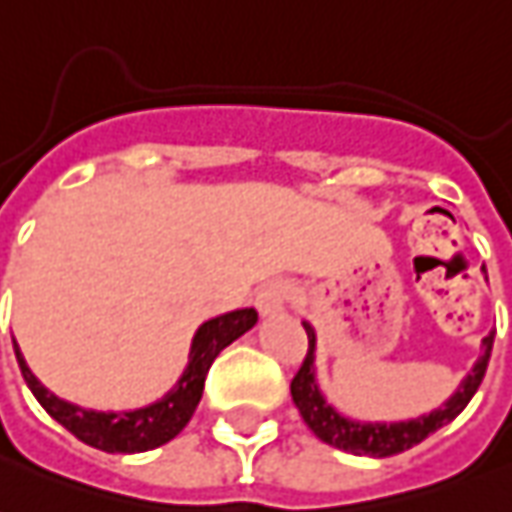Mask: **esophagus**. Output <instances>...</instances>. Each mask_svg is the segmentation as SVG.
<instances>
[{
	"label": "esophagus",
	"mask_w": 512,
	"mask_h": 512,
	"mask_svg": "<svg viewBox=\"0 0 512 512\" xmlns=\"http://www.w3.org/2000/svg\"><path fill=\"white\" fill-rule=\"evenodd\" d=\"M291 296H293L291 282L271 280L257 291L255 305L263 316H274V313H282V310H285V305L291 302Z\"/></svg>",
	"instance_id": "obj_1"
}]
</instances>
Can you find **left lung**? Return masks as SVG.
I'll return each mask as SVG.
<instances>
[{
	"label": "left lung",
	"instance_id": "left-lung-1",
	"mask_svg": "<svg viewBox=\"0 0 512 512\" xmlns=\"http://www.w3.org/2000/svg\"><path fill=\"white\" fill-rule=\"evenodd\" d=\"M307 332V355L302 360L299 371L291 380V396L293 405L299 407V413L305 418V424L316 432V438L330 443L335 449L352 452V455H368V457H391L405 452L410 446L421 443L427 435L438 432L443 424H449L452 418L463 413V407L471 402V396L480 388L485 368L491 360L493 349V332L482 338V357L474 363L471 374L460 382L457 393L438 410H432L430 416L413 418V421H396V424H360L352 418H343L335 413L332 405L324 402V396L316 385V371H313V349H316V332L310 324H305Z\"/></svg>",
	"mask_w": 512,
	"mask_h": 512
}]
</instances>
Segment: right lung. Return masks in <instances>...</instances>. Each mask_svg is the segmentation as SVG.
<instances>
[{
    "label": "right lung",
    "instance_id": "1",
    "mask_svg": "<svg viewBox=\"0 0 512 512\" xmlns=\"http://www.w3.org/2000/svg\"><path fill=\"white\" fill-rule=\"evenodd\" d=\"M255 321V307L232 310V313L205 321L194 335L191 360H188V368H185L180 382L160 402L141 407V410H130V413H96V410H82L77 405H69L35 380V374L21 357L19 346H16V360H19L21 374H24V382L30 385L32 396L74 438H80L82 443H88L94 449L110 452V455H119V452L132 455V452H146V449L163 446L185 430V424L191 421L196 405L202 399L205 377L213 366V360L219 357L224 346H230L235 338H241L246 330H252Z\"/></svg>",
    "mask_w": 512,
    "mask_h": 512
}]
</instances>
